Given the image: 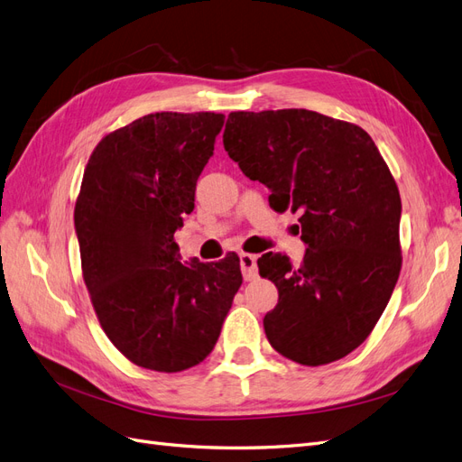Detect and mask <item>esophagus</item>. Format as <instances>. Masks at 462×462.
I'll use <instances>...</instances> for the list:
<instances>
[{"label":"esophagus","mask_w":462,"mask_h":462,"mask_svg":"<svg viewBox=\"0 0 462 462\" xmlns=\"http://www.w3.org/2000/svg\"><path fill=\"white\" fill-rule=\"evenodd\" d=\"M239 258H241V270H243V277L246 279V282H250V279H254V277L258 275L256 256H254V254H246V253H243Z\"/></svg>","instance_id":"1"}]
</instances>
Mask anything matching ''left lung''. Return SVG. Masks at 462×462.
<instances>
[{
  "label": "left lung",
  "mask_w": 462,
  "mask_h": 462,
  "mask_svg": "<svg viewBox=\"0 0 462 462\" xmlns=\"http://www.w3.org/2000/svg\"><path fill=\"white\" fill-rule=\"evenodd\" d=\"M223 146L272 190L275 212L300 217L306 254L258 260L279 291L265 337L304 366L346 356L366 341L401 272V197L370 134L309 109L233 111Z\"/></svg>",
  "instance_id": "8db88e82"
}]
</instances>
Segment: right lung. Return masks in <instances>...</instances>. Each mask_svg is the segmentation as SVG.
I'll return each instance as SVG.
<instances>
[{
    "label": "right lung",
    "mask_w": 462,
    "mask_h": 462,
    "mask_svg": "<svg viewBox=\"0 0 462 462\" xmlns=\"http://www.w3.org/2000/svg\"><path fill=\"white\" fill-rule=\"evenodd\" d=\"M226 116L150 114L94 148L75 206L82 277L109 341L136 366L180 372L212 353L241 260L180 263L173 239Z\"/></svg>",
    "instance_id": "1"
}]
</instances>
